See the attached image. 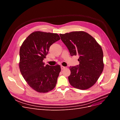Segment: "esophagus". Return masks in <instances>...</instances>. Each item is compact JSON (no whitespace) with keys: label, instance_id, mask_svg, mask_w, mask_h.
Here are the masks:
<instances>
[{"label":"esophagus","instance_id":"esophagus-1","mask_svg":"<svg viewBox=\"0 0 120 120\" xmlns=\"http://www.w3.org/2000/svg\"><path fill=\"white\" fill-rule=\"evenodd\" d=\"M66 67H65V66H62L61 65V70H64V69H65V68H66Z\"/></svg>","mask_w":120,"mask_h":120}]
</instances>
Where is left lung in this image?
Listing matches in <instances>:
<instances>
[{
  "label": "left lung",
  "mask_w": 120,
  "mask_h": 120,
  "mask_svg": "<svg viewBox=\"0 0 120 120\" xmlns=\"http://www.w3.org/2000/svg\"><path fill=\"white\" fill-rule=\"evenodd\" d=\"M60 36L71 56H79V64L69 67V83L78 89H89L95 83L104 70V55L101 45L84 31L60 34Z\"/></svg>",
  "instance_id": "8db88e82"
}]
</instances>
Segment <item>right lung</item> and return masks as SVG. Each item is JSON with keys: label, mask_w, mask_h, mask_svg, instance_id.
Segmentation results:
<instances>
[{"label": "right lung", "mask_w": 120, "mask_h": 120, "mask_svg": "<svg viewBox=\"0 0 120 120\" xmlns=\"http://www.w3.org/2000/svg\"><path fill=\"white\" fill-rule=\"evenodd\" d=\"M60 39L56 33L35 31L20 47V72L29 86L38 93L48 92L56 86L60 66L45 65L43 60L46 58L50 46Z\"/></svg>", "instance_id": "add662e5"}]
</instances>
